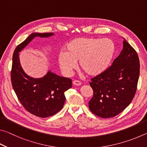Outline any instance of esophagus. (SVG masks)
I'll return each mask as SVG.
<instances>
[{"label":"esophagus","instance_id":"1","mask_svg":"<svg viewBox=\"0 0 147 147\" xmlns=\"http://www.w3.org/2000/svg\"><path fill=\"white\" fill-rule=\"evenodd\" d=\"M73 85H74V86H79L81 85L82 83L80 81H78V80H74L73 82Z\"/></svg>","mask_w":147,"mask_h":147}]
</instances>
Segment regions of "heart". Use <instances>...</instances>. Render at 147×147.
Returning <instances> with one entry per match:
<instances>
[{"label":"heart","mask_w":147,"mask_h":147,"mask_svg":"<svg viewBox=\"0 0 147 147\" xmlns=\"http://www.w3.org/2000/svg\"><path fill=\"white\" fill-rule=\"evenodd\" d=\"M115 53V45L109 38H78L69 42L65 52L58 54V62L62 71L70 75L79 67L89 76H95L109 67Z\"/></svg>","instance_id":"1"}]
</instances>
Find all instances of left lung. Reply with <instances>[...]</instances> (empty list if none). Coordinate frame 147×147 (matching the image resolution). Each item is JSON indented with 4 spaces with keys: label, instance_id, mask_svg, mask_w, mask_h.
<instances>
[{
    "label": "left lung",
    "instance_id": "obj_1",
    "mask_svg": "<svg viewBox=\"0 0 147 147\" xmlns=\"http://www.w3.org/2000/svg\"><path fill=\"white\" fill-rule=\"evenodd\" d=\"M123 39V50L112 65L89 83L93 96L89 102V108L102 118L113 117L122 112L136 92L140 67L138 55Z\"/></svg>",
    "mask_w": 147,
    "mask_h": 147
}]
</instances>
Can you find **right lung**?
<instances>
[{
	"label": "right lung",
	"instance_id": "1",
	"mask_svg": "<svg viewBox=\"0 0 147 147\" xmlns=\"http://www.w3.org/2000/svg\"><path fill=\"white\" fill-rule=\"evenodd\" d=\"M54 33L31 34L15 49L12 59L11 80L13 90L27 111L39 117L54 115L61 110L65 101L64 92L72 88L71 79L49 71L42 78H34L24 73L19 53L36 37L49 38Z\"/></svg>",
	"mask_w": 147,
	"mask_h": 147
}]
</instances>
